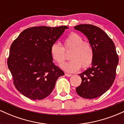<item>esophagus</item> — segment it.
Returning <instances> with one entry per match:
<instances>
[{"label":"esophagus","mask_w":124,"mask_h":124,"mask_svg":"<svg viewBox=\"0 0 124 124\" xmlns=\"http://www.w3.org/2000/svg\"><path fill=\"white\" fill-rule=\"evenodd\" d=\"M65 76H67V77H70L72 76V75H71V74H69V73H65Z\"/></svg>","instance_id":"obj_1"}]
</instances>
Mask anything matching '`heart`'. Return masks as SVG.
Instances as JSON below:
<instances>
[{
	"label": "heart",
	"mask_w": 124,
	"mask_h": 124,
	"mask_svg": "<svg viewBox=\"0 0 124 124\" xmlns=\"http://www.w3.org/2000/svg\"><path fill=\"white\" fill-rule=\"evenodd\" d=\"M70 62L63 64L62 68L68 72L79 70L81 66L86 69L92 65L94 58V51L90 42L76 32H72L63 41V46L54 43L51 46L50 54L52 60L62 65L67 58V53L70 52Z\"/></svg>",
	"instance_id": "heart-1"
}]
</instances>
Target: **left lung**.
<instances>
[{"label": "left lung", "mask_w": 124, "mask_h": 124, "mask_svg": "<svg viewBox=\"0 0 124 124\" xmlns=\"http://www.w3.org/2000/svg\"><path fill=\"white\" fill-rule=\"evenodd\" d=\"M87 37L93 46L94 58L92 66L79 74L82 83L76 88L77 93L85 99L101 96L114 82L119 58L112 40L103 30L92 24L75 26Z\"/></svg>", "instance_id": "8db88e82"}]
</instances>
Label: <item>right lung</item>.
I'll use <instances>...</instances> for the list:
<instances>
[{
    "mask_svg": "<svg viewBox=\"0 0 124 124\" xmlns=\"http://www.w3.org/2000/svg\"><path fill=\"white\" fill-rule=\"evenodd\" d=\"M67 26L32 27L21 32L10 48L8 66L19 92L32 100L49 96L64 72L54 65L50 48Z\"/></svg>",
    "mask_w": 124,
    "mask_h": 124,
    "instance_id": "add662e5",
    "label": "right lung"
}]
</instances>
